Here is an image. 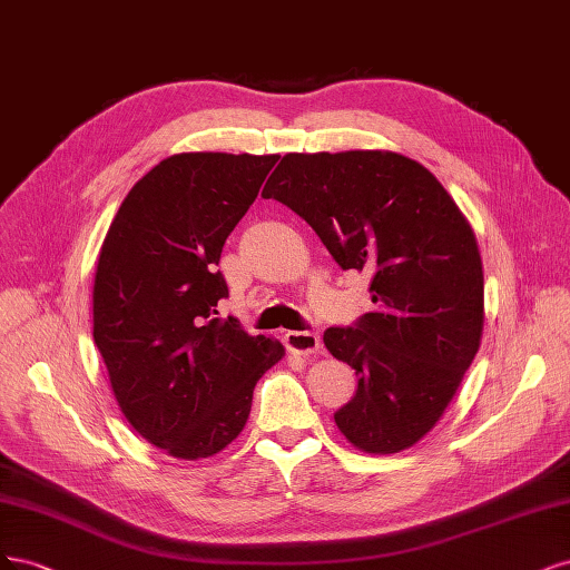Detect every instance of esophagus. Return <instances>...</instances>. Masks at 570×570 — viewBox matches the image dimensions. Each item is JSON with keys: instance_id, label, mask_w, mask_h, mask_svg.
Instances as JSON below:
<instances>
[{"instance_id": "1", "label": "esophagus", "mask_w": 570, "mask_h": 570, "mask_svg": "<svg viewBox=\"0 0 570 570\" xmlns=\"http://www.w3.org/2000/svg\"><path fill=\"white\" fill-rule=\"evenodd\" d=\"M284 343L288 351L298 355H315L322 347V338L317 332H286Z\"/></svg>"}]
</instances>
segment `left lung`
I'll list each match as a JSON object with an SVG mask.
<instances>
[{"label":"left lung","mask_w":570,"mask_h":570,"mask_svg":"<svg viewBox=\"0 0 570 570\" xmlns=\"http://www.w3.org/2000/svg\"><path fill=\"white\" fill-rule=\"evenodd\" d=\"M263 196L301 215L341 269L372 272L374 312L324 332L357 374L334 419L364 452L412 448L481 345L483 265L464 215L424 165L393 151L286 154Z\"/></svg>","instance_id":"left-lung-1"}]
</instances>
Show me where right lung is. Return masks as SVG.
<instances>
[{"label": "right lung", "mask_w": 570, "mask_h": 570, "mask_svg": "<svg viewBox=\"0 0 570 570\" xmlns=\"http://www.w3.org/2000/svg\"><path fill=\"white\" fill-rule=\"evenodd\" d=\"M279 156L177 154L130 189L104 238L95 343L120 412L151 445L213 456L244 431L279 341L219 320V255Z\"/></svg>", "instance_id": "right-lung-1"}]
</instances>
